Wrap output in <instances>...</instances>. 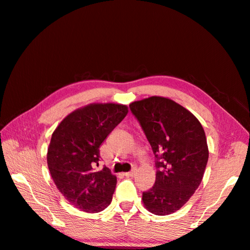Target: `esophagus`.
<instances>
[{
	"mask_svg": "<svg viewBox=\"0 0 250 250\" xmlns=\"http://www.w3.org/2000/svg\"><path fill=\"white\" fill-rule=\"evenodd\" d=\"M134 174H135V168H133V169H131V171H129V172L124 173V175L127 176V177H129V176H134Z\"/></svg>",
	"mask_w": 250,
	"mask_h": 250,
	"instance_id": "1",
	"label": "esophagus"
}]
</instances>
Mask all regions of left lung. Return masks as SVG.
Returning <instances> with one entry per match:
<instances>
[{
	"label": "left lung",
	"instance_id": "left-lung-1",
	"mask_svg": "<svg viewBox=\"0 0 250 250\" xmlns=\"http://www.w3.org/2000/svg\"><path fill=\"white\" fill-rule=\"evenodd\" d=\"M154 154V185L143 192L150 212L167 215L189 200L199 187L209 151L200 122L169 99L150 97L129 104Z\"/></svg>",
	"mask_w": 250,
	"mask_h": 250
}]
</instances>
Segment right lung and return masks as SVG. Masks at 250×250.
Listing matches in <instances>:
<instances>
[{
    "instance_id": "obj_1",
    "label": "right lung",
    "mask_w": 250,
    "mask_h": 250,
    "mask_svg": "<svg viewBox=\"0 0 250 250\" xmlns=\"http://www.w3.org/2000/svg\"><path fill=\"white\" fill-rule=\"evenodd\" d=\"M127 106L90 104L70 113L52 134L48 167L58 189L74 207L100 212L111 204L116 177L100 162V147L127 115Z\"/></svg>"
}]
</instances>
